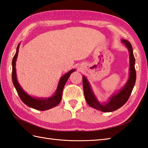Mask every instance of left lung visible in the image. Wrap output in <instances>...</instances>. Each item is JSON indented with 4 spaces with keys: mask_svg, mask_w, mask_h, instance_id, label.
I'll return each mask as SVG.
<instances>
[{
    "mask_svg": "<svg viewBox=\"0 0 148 148\" xmlns=\"http://www.w3.org/2000/svg\"><path fill=\"white\" fill-rule=\"evenodd\" d=\"M121 41L127 47L130 53V77L128 82L125 84L123 88L119 91L117 94L113 95L110 99L108 102L102 105L101 103L97 101L95 95L91 90L89 83L88 82L86 78L84 76H83L84 94L86 102L90 107L102 112L114 111L123 106L129 99L135 83H136V69H135V61H136V60H135L134 56L132 46L130 42L127 40L122 39Z\"/></svg>",
    "mask_w": 148,
    "mask_h": 148,
    "instance_id": "8db88e82",
    "label": "left lung"
}]
</instances>
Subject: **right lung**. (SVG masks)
Instances as JSON below:
<instances>
[{"instance_id": "add662e5", "label": "right lung", "mask_w": 148, "mask_h": 148, "mask_svg": "<svg viewBox=\"0 0 148 148\" xmlns=\"http://www.w3.org/2000/svg\"><path fill=\"white\" fill-rule=\"evenodd\" d=\"M19 45H18L16 48V52L14 55L13 58H12V83H13L14 86L15 87L16 92L18 94L19 97L21 99L25 104H26L30 108H34L37 110H39V111H45V110H48L51 109L53 107H55L57 106L58 103L60 102L62 100V92L63 89L65 84L67 82L68 78L70 76L72 72L75 71V69H72V70L68 72L67 74H65L64 76H63L60 80L59 81V84L57 88V90L55 93V94L53 97H50L48 99H35L33 97L29 96L28 94H27L24 92L23 89L21 88L20 84H18L17 78H16V61L18 49H19Z\"/></svg>"}]
</instances>
